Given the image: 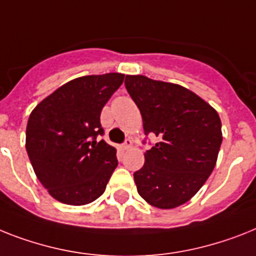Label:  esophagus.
<instances>
[{
    "label": "esophagus",
    "instance_id": "34e87169",
    "mask_svg": "<svg viewBox=\"0 0 256 256\" xmlns=\"http://www.w3.org/2000/svg\"><path fill=\"white\" fill-rule=\"evenodd\" d=\"M132 145H133V142H132V140H126V142L123 144V150H128V149H130V148H132Z\"/></svg>",
    "mask_w": 256,
    "mask_h": 256
}]
</instances>
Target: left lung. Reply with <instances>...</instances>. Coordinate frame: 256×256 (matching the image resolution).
Segmentation results:
<instances>
[{"label":"left lung","instance_id":"8db88e82","mask_svg":"<svg viewBox=\"0 0 256 256\" xmlns=\"http://www.w3.org/2000/svg\"><path fill=\"white\" fill-rule=\"evenodd\" d=\"M145 134L160 138L136 171L137 192L148 204L172 209L191 200L212 174L222 142L221 119L188 88L145 76L126 77Z\"/></svg>","mask_w":256,"mask_h":256}]
</instances>
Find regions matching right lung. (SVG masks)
Masks as SVG:
<instances>
[{
	"mask_svg": "<svg viewBox=\"0 0 256 256\" xmlns=\"http://www.w3.org/2000/svg\"><path fill=\"white\" fill-rule=\"evenodd\" d=\"M122 73L78 77L44 98L30 114L26 150L36 178L54 199L85 206L102 195L118 166L102 134L100 111L123 84Z\"/></svg>",
	"mask_w": 256,
	"mask_h": 256,
	"instance_id": "obj_1",
	"label": "right lung"
}]
</instances>
